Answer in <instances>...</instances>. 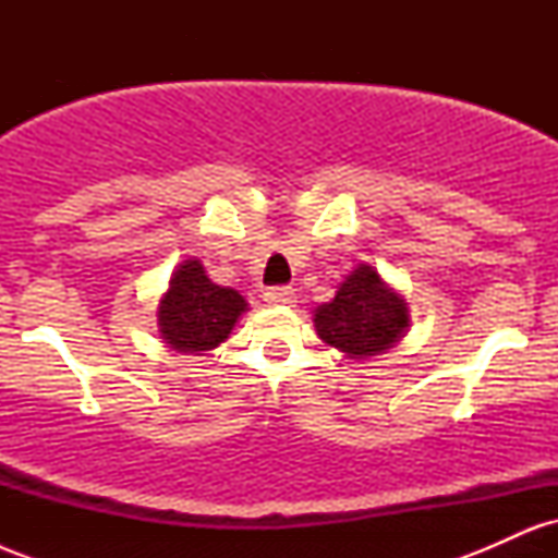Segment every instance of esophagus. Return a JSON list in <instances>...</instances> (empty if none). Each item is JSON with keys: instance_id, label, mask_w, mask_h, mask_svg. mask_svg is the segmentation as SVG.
Masks as SVG:
<instances>
[{"instance_id": "obj_1", "label": "esophagus", "mask_w": 558, "mask_h": 558, "mask_svg": "<svg viewBox=\"0 0 558 558\" xmlns=\"http://www.w3.org/2000/svg\"><path fill=\"white\" fill-rule=\"evenodd\" d=\"M265 301L270 306H291L293 301H296V293H293V288L278 286V288H270V291H265Z\"/></svg>"}]
</instances>
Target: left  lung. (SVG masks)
<instances>
[{
  "label": "left lung",
  "mask_w": 558,
  "mask_h": 558,
  "mask_svg": "<svg viewBox=\"0 0 558 558\" xmlns=\"http://www.w3.org/2000/svg\"><path fill=\"white\" fill-rule=\"evenodd\" d=\"M409 323L407 299L367 262L345 275L336 296L315 310L317 336L354 362L388 354L407 336Z\"/></svg>",
  "instance_id": "8db88e82"
}]
</instances>
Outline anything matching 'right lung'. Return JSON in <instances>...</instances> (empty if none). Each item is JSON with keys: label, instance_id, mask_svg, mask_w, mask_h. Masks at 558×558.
<instances>
[{"label": "right lung", "instance_id": "1", "mask_svg": "<svg viewBox=\"0 0 558 558\" xmlns=\"http://www.w3.org/2000/svg\"><path fill=\"white\" fill-rule=\"evenodd\" d=\"M246 299L235 288L217 286L196 257L183 259L170 275L168 291L159 296L157 325L168 349L204 356L233 332Z\"/></svg>", "mask_w": 558, "mask_h": 558}]
</instances>
